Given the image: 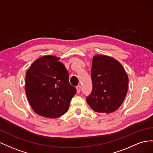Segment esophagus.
Segmentation results:
<instances>
[{
  "label": "esophagus",
  "mask_w": 153,
  "mask_h": 153,
  "mask_svg": "<svg viewBox=\"0 0 153 153\" xmlns=\"http://www.w3.org/2000/svg\"><path fill=\"white\" fill-rule=\"evenodd\" d=\"M81 86L80 85H78L76 86V90H77V93L79 94L81 91Z\"/></svg>",
  "instance_id": "esophagus-1"
}]
</instances>
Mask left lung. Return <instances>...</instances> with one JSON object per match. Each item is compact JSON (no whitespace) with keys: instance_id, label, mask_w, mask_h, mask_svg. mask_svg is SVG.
Here are the masks:
<instances>
[{"instance_id":"left-lung-1","label":"left lung","mask_w":153,"mask_h":153,"mask_svg":"<svg viewBox=\"0 0 153 153\" xmlns=\"http://www.w3.org/2000/svg\"><path fill=\"white\" fill-rule=\"evenodd\" d=\"M91 77L92 91L86 98L94 111L111 113L123 102L128 92V76L117 59L106 55H95Z\"/></svg>"}]
</instances>
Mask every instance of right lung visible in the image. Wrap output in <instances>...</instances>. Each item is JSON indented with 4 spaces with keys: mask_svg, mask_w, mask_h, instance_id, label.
<instances>
[{
    "mask_svg": "<svg viewBox=\"0 0 153 153\" xmlns=\"http://www.w3.org/2000/svg\"><path fill=\"white\" fill-rule=\"evenodd\" d=\"M59 58L44 56L37 59L25 76V93L39 115L58 118L66 113L76 88L69 82L68 73Z\"/></svg>",
    "mask_w": 153,
    "mask_h": 153,
    "instance_id": "right-lung-1",
    "label": "right lung"
}]
</instances>
